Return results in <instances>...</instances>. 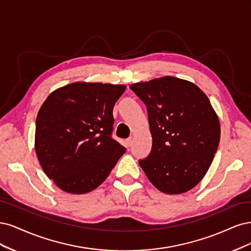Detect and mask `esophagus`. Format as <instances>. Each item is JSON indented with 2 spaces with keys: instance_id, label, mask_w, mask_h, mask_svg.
<instances>
[{
  "instance_id": "obj_1",
  "label": "esophagus",
  "mask_w": 251,
  "mask_h": 251,
  "mask_svg": "<svg viewBox=\"0 0 251 251\" xmlns=\"http://www.w3.org/2000/svg\"><path fill=\"white\" fill-rule=\"evenodd\" d=\"M132 142H133L132 141V137H130V139H127L126 142H125L126 143V147H130L131 145H132Z\"/></svg>"
}]
</instances>
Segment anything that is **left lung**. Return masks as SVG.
Here are the masks:
<instances>
[{
  "instance_id": "8db88e82",
  "label": "left lung",
  "mask_w": 251,
  "mask_h": 251,
  "mask_svg": "<svg viewBox=\"0 0 251 251\" xmlns=\"http://www.w3.org/2000/svg\"><path fill=\"white\" fill-rule=\"evenodd\" d=\"M146 104L152 135L148 157L139 161L148 179L165 194H182L201 181L220 141V122L207 96L172 76L130 85Z\"/></svg>"
}]
</instances>
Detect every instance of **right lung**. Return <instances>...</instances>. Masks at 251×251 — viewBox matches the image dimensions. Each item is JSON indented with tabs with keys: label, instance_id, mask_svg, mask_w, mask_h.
Listing matches in <instances>:
<instances>
[{
	"label": "right lung",
	"instance_id": "right-lung-1",
	"mask_svg": "<svg viewBox=\"0 0 251 251\" xmlns=\"http://www.w3.org/2000/svg\"><path fill=\"white\" fill-rule=\"evenodd\" d=\"M123 84L74 82L52 92L36 118L35 151L44 172L70 194L107 178L126 148L111 137L112 109Z\"/></svg>",
	"mask_w": 251,
	"mask_h": 251
}]
</instances>
